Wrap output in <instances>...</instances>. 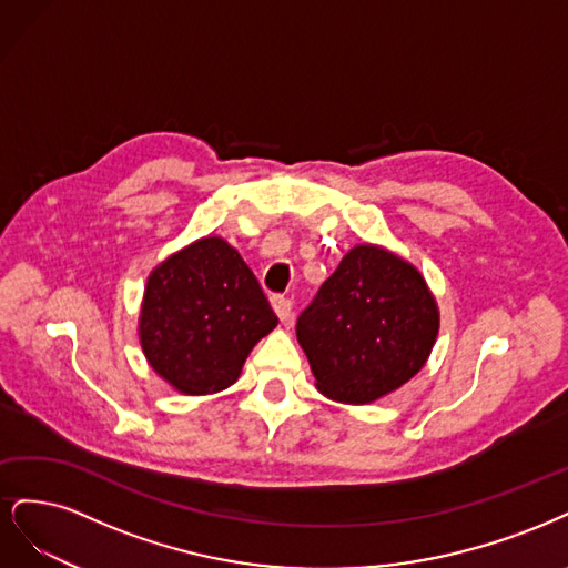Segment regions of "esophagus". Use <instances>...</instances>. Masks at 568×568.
I'll return each instance as SVG.
<instances>
[{
    "label": "esophagus",
    "mask_w": 568,
    "mask_h": 568,
    "mask_svg": "<svg viewBox=\"0 0 568 568\" xmlns=\"http://www.w3.org/2000/svg\"><path fill=\"white\" fill-rule=\"evenodd\" d=\"M271 304H273V311H276L281 321H287L292 316V300H287L283 295H276L271 300Z\"/></svg>",
    "instance_id": "34e87169"
}]
</instances>
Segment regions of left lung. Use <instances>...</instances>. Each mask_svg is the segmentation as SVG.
Returning a JSON list of instances; mask_svg holds the SVG:
<instances>
[{
    "mask_svg": "<svg viewBox=\"0 0 568 568\" xmlns=\"http://www.w3.org/2000/svg\"><path fill=\"white\" fill-rule=\"evenodd\" d=\"M438 333L425 278L396 254L358 245L297 318L316 387L344 404L398 389L423 368Z\"/></svg>",
    "mask_w": 568,
    "mask_h": 568,
    "instance_id": "1",
    "label": "left lung"
}]
</instances>
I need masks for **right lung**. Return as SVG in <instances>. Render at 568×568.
<instances>
[{"label":"right lung","mask_w":568,"mask_h":568,"mask_svg":"<svg viewBox=\"0 0 568 568\" xmlns=\"http://www.w3.org/2000/svg\"><path fill=\"white\" fill-rule=\"evenodd\" d=\"M276 323L241 254L222 237H203L151 273L139 335L153 371L200 396L233 384Z\"/></svg>","instance_id":"1"}]
</instances>
